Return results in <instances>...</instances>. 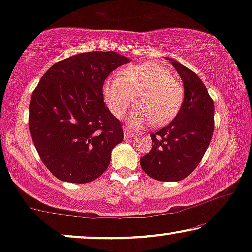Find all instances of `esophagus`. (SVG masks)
<instances>
[{"instance_id": "obj_1", "label": "esophagus", "mask_w": 252, "mask_h": 252, "mask_svg": "<svg viewBox=\"0 0 252 252\" xmlns=\"http://www.w3.org/2000/svg\"><path fill=\"white\" fill-rule=\"evenodd\" d=\"M133 136H134V133L132 132V130H129L127 128L124 129V137H125V139H130V137H133Z\"/></svg>"}]
</instances>
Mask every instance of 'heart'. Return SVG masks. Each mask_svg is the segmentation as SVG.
Masks as SVG:
<instances>
[{
  "mask_svg": "<svg viewBox=\"0 0 252 252\" xmlns=\"http://www.w3.org/2000/svg\"><path fill=\"white\" fill-rule=\"evenodd\" d=\"M103 96L117 118L125 115L135 97L137 106L130 115V123L139 126L149 120L151 125L160 126L171 122L180 111L185 89L164 65L146 62L129 65L120 75L106 78Z\"/></svg>",
  "mask_w": 252,
  "mask_h": 252,
  "instance_id": "b5f03b06",
  "label": "heart"
}]
</instances>
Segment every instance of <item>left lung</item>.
<instances>
[{
  "mask_svg": "<svg viewBox=\"0 0 252 252\" xmlns=\"http://www.w3.org/2000/svg\"><path fill=\"white\" fill-rule=\"evenodd\" d=\"M171 63L184 81V103L168 125L150 134L154 146L140 159L150 178L164 182L184 180L197 167L215 129V103L205 85L190 68Z\"/></svg>",
  "mask_w": 252,
  "mask_h": 252,
  "instance_id": "left-lung-1",
  "label": "left lung"
}]
</instances>
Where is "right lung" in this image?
I'll use <instances>...</instances> for the list:
<instances>
[{
	"mask_svg": "<svg viewBox=\"0 0 252 252\" xmlns=\"http://www.w3.org/2000/svg\"><path fill=\"white\" fill-rule=\"evenodd\" d=\"M129 60L115 51H91L54 64L30 102L29 127L48 170L72 184L94 181L124 140L123 124L109 111L103 84Z\"/></svg>",
	"mask_w": 252,
	"mask_h": 252,
	"instance_id": "obj_1",
	"label": "right lung"
}]
</instances>
